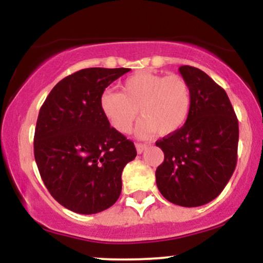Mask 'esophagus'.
<instances>
[{"mask_svg": "<svg viewBox=\"0 0 263 263\" xmlns=\"http://www.w3.org/2000/svg\"><path fill=\"white\" fill-rule=\"evenodd\" d=\"M148 147V144L146 143H136V149H137V153H142L144 149Z\"/></svg>", "mask_w": 263, "mask_h": 263, "instance_id": "esophagus-1", "label": "esophagus"}]
</instances>
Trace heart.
Returning a JSON list of instances; mask_svg holds the SVG:
<instances>
[{
  "mask_svg": "<svg viewBox=\"0 0 263 263\" xmlns=\"http://www.w3.org/2000/svg\"><path fill=\"white\" fill-rule=\"evenodd\" d=\"M192 89L182 75L141 71L121 84V92L105 90L99 105L107 122L120 134H128L140 115L137 135L146 137L176 134L188 121Z\"/></svg>",
  "mask_w": 263,
  "mask_h": 263,
  "instance_id": "b5f03b06",
  "label": "heart"
}]
</instances>
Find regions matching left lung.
I'll list each match as a JSON object with an SVG mask.
<instances>
[{"label": "left lung", "mask_w": 263, "mask_h": 263, "mask_svg": "<svg viewBox=\"0 0 263 263\" xmlns=\"http://www.w3.org/2000/svg\"><path fill=\"white\" fill-rule=\"evenodd\" d=\"M179 73L192 89L188 121L156 146L164 161L156 171L161 194L171 203L194 208L214 200L237 162L238 121L228 93L208 74L183 65Z\"/></svg>", "instance_id": "8db88e82"}]
</instances>
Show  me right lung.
Here are the masks:
<instances>
[{
  "instance_id": "1",
  "label": "right lung",
  "mask_w": 263,
  "mask_h": 263,
  "mask_svg": "<svg viewBox=\"0 0 263 263\" xmlns=\"http://www.w3.org/2000/svg\"><path fill=\"white\" fill-rule=\"evenodd\" d=\"M127 68H87L60 80L39 110L34 158L44 185L66 209L96 214L116 203L134 142L110 126L101 93Z\"/></svg>"
}]
</instances>
